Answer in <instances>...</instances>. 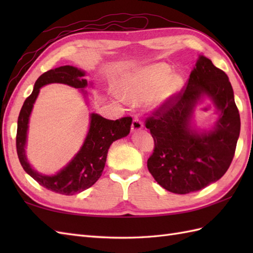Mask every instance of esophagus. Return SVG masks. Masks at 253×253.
Returning <instances> with one entry per match:
<instances>
[{"instance_id": "obj_1", "label": "esophagus", "mask_w": 253, "mask_h": 253, "mask_svg": "<svg viewBox=\"0 0 253 253\" xmlns=\"http://www.w3.org/2000/svg\"><path fill=\"white\" fill-rule=\"evenodd\" d=\"M143 128V124H142V122L139 120V118H133V121H132V124H131V131H133V132H136V131H139V130H141Z\"/></svg>"}]
</instances>
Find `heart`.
<instances>
[{
	"label": "heart",
	"instance_id": "obj_1",
	"mask_svg": "<svg viewBox=\"0 0 253 253\" xmlns=\"http://www.w3.org/2000/svg\"><path fill=\"white\" fill-rule=\"evenodd\" d=\"M171 74V68L163 63L152 64L129 72L124 76L118 89L124 99L131 103L151 98L154 105H162L178 92L182 79L177 74Z\"/></svg>",
	"mask_w": 253,
	"mask_h": 253
}]
</instances>
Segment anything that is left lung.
Returning a JSON list of instances; mask_svg holds the SVG:
<instances>
[{
	"label": "left lung",
	"mask_w": 253,
	"mask_h": 253,
	"mask_svg": "<svg viewBox=\"0 0 253 253\" xmlns=\"http://www.w3.org/2000/svg\"><path fill=\"white\" fill-rule=\"evenodd\" d=\"M203 99L220 112L211 130L198 131L193 113ZM154 139L148 169L164 189L178 195L215 182L232 163L240 132V116L227 75L199 55L185 90L146 121Z\"/></svg>",
	"instance_id": "8db88e82"
}]
</instances>
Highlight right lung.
Wrapping results in <instances>:
<instances>
[{
	"label": "right lung",
	"mask_w": 253,
	"mask_h": 253,
	"mask_svg": "<svg viewBox=\"0 0 253 253\" xmlns=\"http://www.w3.org/2000/svg\"><path fill=\"white\" fill-rule=\"evenodd\" d=\"M84 76H85V72L69 65L51 69L42 74L37 79L32 93L25 100L17 122L16 148L23 169L46 189L66 196L88 189L100 178L111 144L129 133L132 122L131 117H122L120 120L111 121L95 113H91L89 130L83 146L66 166L54 175L38 173L32 169L27 160L25 149L30 114L40 89L49 84H64L80 89L85 96L87 91L84 89L88 87V82Z\"/></svg>",
	"instance_id": "right-lung-1"
}]
</instances>
